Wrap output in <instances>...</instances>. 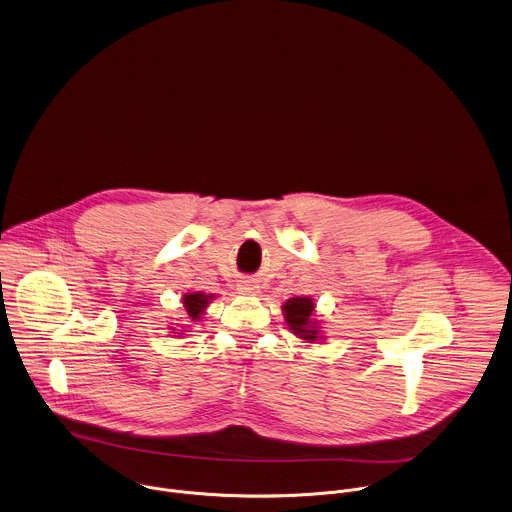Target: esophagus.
<instances>
[{
  "label": "esophagus",
  "mask_w": 512,
  "mask_h": 512,
  "mask_svg": "<svg viewBox=\"0 0 512 512\" xmlns=\"http://www.w3.org/2000/svg\"><path fill=\"white\" fill-rule=\"evenodd\" d=\"M237 291L243 295H255V293H259V285L253 279H241L237 283Z\"/></svg>",
  "instance_id": "1"
}]
</instances>
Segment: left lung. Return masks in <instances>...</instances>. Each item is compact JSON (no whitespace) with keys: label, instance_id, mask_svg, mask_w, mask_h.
<instances>
[{"label":"left lung","instance_id":"left-lung-1","mask_svg":"<svg viewBox=\"0 0 512 512\" xmlns=\"http://www.w3.org/2000/svg\"><path fill=\"white\" fill-rule=\"evenodd\" d=\"M283 315L291 333L305 343H317L323 339L319 321L315 319V301L311 297H291L283 305Z\"/></svg>","mask_w":512,"mask_h":512}]
</instances>
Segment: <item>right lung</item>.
I'll list each match as a JSON object with an SVG mask.
<instances>
[{"label":"right lung","instance_id":"obj_1","mask_svg":"<svg viewBox=\"0 0 512 512\" xmlns=\"http://www.w3.org/2000/svg\"><path fill=\"white\" fill-rule=\"evenodd\" d=\"M215 299L213 293H203V291H193V293H185L183 295V307H185V315H187V321L191 323H197L201 321V315H205V309L207 305ZM173 329V327H171ZM175 331V329H173ZM183 335V333H179Z\"/></svg>","mask_w":512,"mask_h":512}]
</instances>
